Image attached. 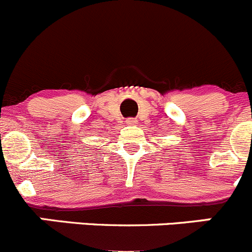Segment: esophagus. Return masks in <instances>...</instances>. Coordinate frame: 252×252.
Segmentation results:
<instances>
[{
    "label": "esophagus",
    "instance_id": "1",
    "mask_svg": "<svg viewBox=\"0 0 252 252\" xmlns=\"http://www.w3.org/2000/svg\"><path fill=\"white\" fill-rule=\"evenodd\" d=\"M130 122H133V121H130Z\"/></svg>",
    "mask_w": 252,
    "mask_h": 252
}]
</instances>
